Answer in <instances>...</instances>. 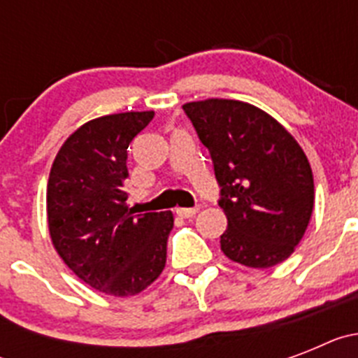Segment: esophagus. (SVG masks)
<instances>
[{"mask_svg": "<svg viewBox=\"0 0 358 358\" xmlns=\"http://www.w3.org/2000/svg\"><path fill=\"white\" fill-rule=\"evenodd\" d=\"M197 211H199V208H177L176 213L182 218H189V217H194Z\"/></svg>", "mask_w": 358, "mask_h": 358, "instance_id": "obj_1", "label": "esophagus"}]
</instances>
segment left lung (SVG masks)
Segmentation results:
<instances>
[{
  "label": "left lung",
  "mask_w": 358,
  "mask_h": 358,
  "mask_svg": "<svg viewBox=\"0 0 358 358\" xmlns=\"http://www.w3.org/2000/svg\"><path fill=\"white\" fill-rule=\"evenodd\" d=\"M182 109L213 161L218 206L227 217L224 255L255 268L287 260L314 210V176L303 148L251 103L211 98Z\"/></svg>",
  "instance_id": "left-lung-1"
}]
</instances>
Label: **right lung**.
I'll list each match as a JSON object with an SVG mask.
<instances>
[{
  "mask_svg": "<svg viewBox=\"0 0 358 358\" xmlns=\"http://www.w3.org/2000/svg\"><path fill=\"white\" fill-rule=\"evenodd\" d=\"M154 118L120 113L84 123L53 161L46 192L50 236L84 283L110 296H134L163 273L170 211L127 206V148Z\"/></svg>",
  "mask_w": 358,
  "mask_h": 358,
  "instance_id": "add662e5",
  "label": "right lung"
}]
</instances>
